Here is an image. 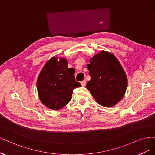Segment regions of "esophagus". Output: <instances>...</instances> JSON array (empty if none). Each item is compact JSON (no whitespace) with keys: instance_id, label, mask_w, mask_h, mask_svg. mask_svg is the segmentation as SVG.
I'll use <instances>...</instances> for the list:
<instances>
[{"instance_id":"esophagus-1","label":"esophagus","mask_w":155,"mask_h":155,"mask_svg":"<svg viewBox=\"0 0 155 155\" xmlns=\"http://www.w3.org/2000/svg\"><path fill=\"white\" fill-rule=\"evenodd\" d=\"M81 85H82V87H85L86 85V81L83 80V81L81 82Z\"/></svg>"}]
</instances>
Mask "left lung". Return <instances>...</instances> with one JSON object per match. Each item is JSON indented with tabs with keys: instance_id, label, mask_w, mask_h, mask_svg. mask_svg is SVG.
Returning a JSON list of instances; mask_svg holds the SVG:
<instances>
[{
	"instance_id": "left-lung-1",
	"label": "left lung",
	"mask_w": 155,
	"mask_h": 155,
	"mask_svg": "<svg viewBox=\"0 0 155 155\" xmlns=\"http://www.w3.org/2000/svg\"><path fill=\"white\" fill-rule=\"evenodd\" d=\"M91 76L86 87L98 104L113 107L122 99L127 87V77L116 56L102 50L89 59Z\"/></svg>"
}]
</instances>
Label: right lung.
Segmentation results:
<instances>
[{
	"label": "right lung",
	"instance_id": "right-lung-1",
	"mask_svg": "<svg viewBox=\"0 0 155 155\" xmlns=\"http://www.w3.org/2000/svg\"><path fill=\"white\" fill-rule=\"evenodd\" d=\"M67 65L66 58L53 56L45 63L37 78L39 98L50 109H62L71 100L74 89L81 87L75 79V69Z\"/></svg>",
	"mask_w": 155,
	"mask_h": 155
}]
</instances>
